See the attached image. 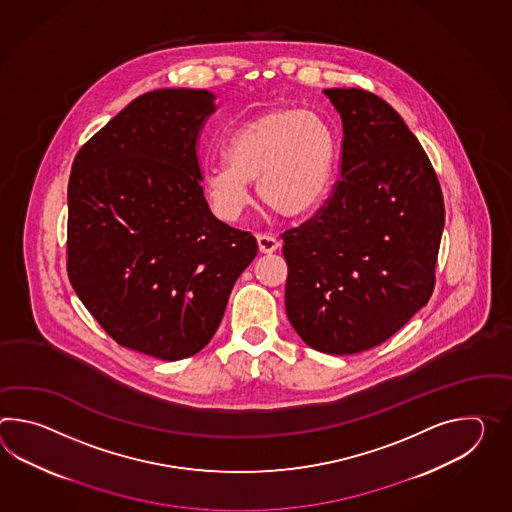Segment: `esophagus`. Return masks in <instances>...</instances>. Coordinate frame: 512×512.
I'll list each match as a JSON object with an SVG mask.
<instances>
[{"instance_id":"1","label":"esophagus","mask_w":512,"mask_h":512,"mask_svg":"<svg viewBox=\"0 0 512 512\" xmlns=\"http://www.w3.org/2000/svg\"><path fill=\"white\" fill-rule=\"evenodd\" d=\"M257 244H259V250L262 253H273V251L279 250V246H281V242L275 239L273 235H270V233H259L257 235Z\"/></svg>"}]
</instances>
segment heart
<instances>
[{
    "instance_id": "obj_1",
    "label": "heart",
    "mask_w": 512,
    "mask_h": 512,
    "mask_svg": "<svg viewBox=\"0 0 512 512\" xmlns=\"http://www.w3.org/2000/svg\"><path fill=\"white\" fill-rule=\"evenodd\" d=\"M338 158V137L325 117L273 108L228 137L226 161L205 171V198L218 218L235 222L250 204V182L257 180L262 204L275 215H307L327 198Z\"/></svg>"
}]
</instances>
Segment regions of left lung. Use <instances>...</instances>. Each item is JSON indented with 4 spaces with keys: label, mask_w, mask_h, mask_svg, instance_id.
<instances>
[{
    "label": "left lung",
    "mask_w": 512,
    "mask_h": 512,
    "mask_svg": "<svg viewBox=\"0 0 512 512\" xmlns=\"http://www.w3.org/2000/svg\"><path fill=\"white\" fill-rule=\"evenodd\" d=\"M343 125L341 180L283 235L286 316L327 354L373 349L432 297L444 200L432 161L371 91H323Z\"/></svg>",
    "instance_id": "8db88e82"
}]
</instances>
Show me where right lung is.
<instances>
[{"mask_svg":"<svg viewBox=\"0 0 512 512\" xmlns=\"http://www.w3.org/2000/svg\"><path fill=\"white\" fill-rule=\"evenodd\" d=\"M213 101L148 91L80 147L69 174V283L112 340L165 362L204 349L257 255L255 237L205 200L196 150Z\"/></svg>","mask_w":512,"mask_h":512,"instance_id":"add662e5","label":"right lung"}]
</instances>
